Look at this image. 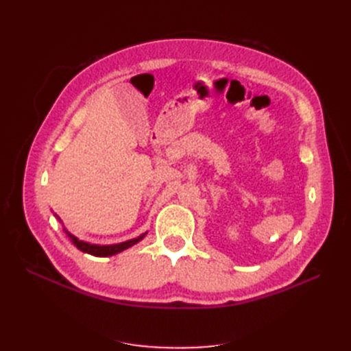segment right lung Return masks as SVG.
Instances as JSON below:
<instances>
[{
	"label": "right lung",
	"mask_w": 351,
	"mask_h": 351,
	"mask_svg": "<svg viewBox=\"0 0 351 351\" xmlns=\"http://www.w3.org/2000/svg\"><path fill=\"white\" fill-rule=\"evenodd\" d=\"M54 217L61 222L60 217H57V214H54ZM62 224V222H61ZM62 230H64V232L67 234V237L70 239V241L76 246L79 250L84 252V253H89V254H93V256H98V258H107V256H114V254L120 253L125 249H129L132 246H134V244L139 243L141 240H143V237L146 236V232L139 237L136 239H132V240H127V241H123V243H117V244H92V243H88V241H83V240H79L76 236H73L70 231L66 230V227L62 226Z\"/></svg>",
	"instance_id": "add662e5"
}]
</instances>
